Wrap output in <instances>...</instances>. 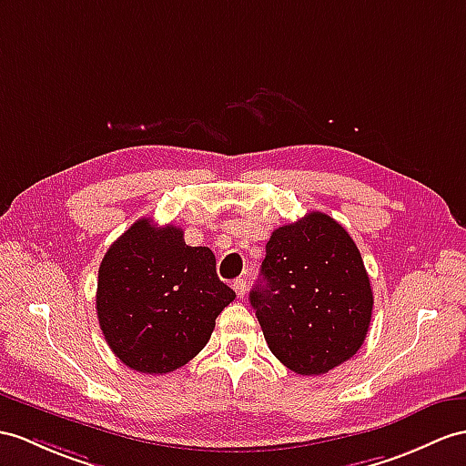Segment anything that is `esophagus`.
Wrapping results in <instances>:
<instances>
[{
	"label": "esophagus",
	"mask_w": 466,
	"mask_h": 466,
	"mask_svg": "<svg viewBox=\"0 0 466 466\" xmlns=\"http://www.w3.org/2000/svg\"><path fill=\"white\" fill-rule=\"evenodd\" d=\"M233 290L237 292V297L243 299L245 292H247V282H245V279H237V280L233 282Z\"/></svg>",
	"instance_id": "34e87169"
}]
</instances>
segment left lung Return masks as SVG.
<instances>
[{"label": "left lung", "mask_w": 466, "mask_h": 466, "mask_svg": "<svg viewBox=\"0 0 466 466\" xmlns=\"http://www.w3.org/2000/svg\"><path fill=\"white\" fill-rule=\"evenodd\" d=\"M248 300L272 354L300 376H320L354 356L373 310L354 239L320 211L272 231Z\"/></svg>", "instance_id": "left-lung-1"}]
</instances>
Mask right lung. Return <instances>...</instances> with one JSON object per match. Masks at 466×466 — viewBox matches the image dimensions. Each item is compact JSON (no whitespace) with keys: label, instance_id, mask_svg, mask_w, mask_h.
<instances>
[{"label":"right lung","instance_id":"right-lung-1","mask_svg":"<svg viewBox=\"0 0 466 466\" xmlns=\"http://www.w3.org/2000/svg\"><path fill=\"white\" fill-rule=\"evenodd\" d=\"M233 300L211 248L189 247L179 227L146 218L110 245L98 268L100 330L122 364L142 373L186 366Z\"/></svg>","mask_w":466,"mask_h":466}]
</instances>
